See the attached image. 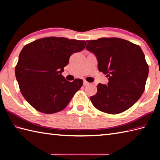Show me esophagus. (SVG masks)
<instances>
[{
	"label": "esophagus",
	"mask_w": 160,
	"mask_h": 160,
	"mask_svg": "<svg viewBox=\"0 0 160 160\" xmlns=\"http://www.w3.org/2000/svg\"><path fill=\"white\" fill-rule=\"evenodd\" d=\"M89 83L88 82H87L86 80H84V82H83V85L84 86H87V85H89Z\"/></svg>",
	"instance_id": "esophagus-1"
}]
</instances>
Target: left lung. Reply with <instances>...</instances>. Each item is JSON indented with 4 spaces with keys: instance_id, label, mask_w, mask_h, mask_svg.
Returning a JSON list of instances; mask_svg holds the SVG:
<instances>
[{
    "instance_id": "8db88e82",
    "label": "left lung",
    "mask_w": 160,
    "mask_h": 160,
    "mask_svg": "<svg viewBox=\"0 0 160 160\" xmlns=\"http://www.w3.org/2000/svg\"><path fill=\"white\" fill-rule=\"evenodd\" d=\"M86 48L96 55L98 70L108 77L98 84L91 101L104 113L118 114L131 107L144 93L148 65L141 47L122 38L87 40Z\"/></svg>"
}]
</instances>
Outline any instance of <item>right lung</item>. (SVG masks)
Instances as JSON below:
<instances>
[{
	"instance_id": "right-lung-1",
	"label": "right lung",
	"mask_w": 160,
	"mask_h": 160,
	"mask_svg": "<svg viewBox=\"0 0 160 160\" xmlns=\"http://www.w3.org/2000/svg\"><path fill=\"white\" fill-rule=\"evenodd\" d=\"M85 45L84 40L47 37L23 47L15 67L16 78L23 97L35 109L52 114L67 106L83 81L69 82L61 73L69 57Z\"/></svg>"
}]
</instances>
